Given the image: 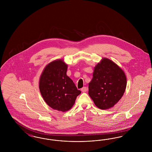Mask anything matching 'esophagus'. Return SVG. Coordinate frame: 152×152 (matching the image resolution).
Here are the masks:
<instances>
[{"mask_svg": "<svg viewBox=\"0 0 152 152\" xmlns=\"http://www.w3.org/2000/svg\"><path fill=\"white\" fill-rule=\"evenodd\" d=\"M81 91H82V92H87V87H83V88H81Z\"/></svg>", "mask_w": 152, "mask_h": 152, "instance_id": "esophagus-1", "label": "esophagus"}]
</instances>
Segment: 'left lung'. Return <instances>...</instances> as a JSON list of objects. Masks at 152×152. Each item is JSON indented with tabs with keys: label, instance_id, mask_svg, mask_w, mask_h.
Wrapping results in <instances>:
<instances>
[{
	"label": "left lung",
	"instance_id": "obj_1",
	"mask_svg": "<svg viewBox=\"0 0 152 152\" xmlns=\"http://www.w3.org/2000/svg\"><path fill=\"white\" fill-rule=\"evenodd\" d=\"M126 83L123 69L112 60L102 58L94 66L88 94L97 108L108 109L121 99Z\"/></svg>",
	"mask_w": 152,
	"mask_h": 152
}]
</instances>
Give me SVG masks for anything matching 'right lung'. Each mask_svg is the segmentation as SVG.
I'll return each instance as SVG.
<instances>
[{
	"mask_svg": "<svg viewBox=\"0 0 152 152\" xmlns=\"http://www.w3.org/2000/svg\"><path fill=\"white\" fill-rule=\"evenodd\" d=\"M68 64L57 59L44 68L39 79V89L44 100L51 108L65 112L74 105L81 94L67 75Z\"/></svg>",
	"mask_w": 152,
	"mask_h": 152,
	"instance_id": "obj_1",
	"label": "right lung"
}]
</instances>
